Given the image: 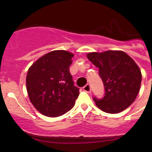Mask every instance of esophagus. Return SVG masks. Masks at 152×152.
I'll return each mask as SVG.
<instances>
[{
	"label": "esophagus",
	"mask_w": 152,
	"mask_h": 152,
	"mask_svg": "<svg viewBox=\"0 0 152 152\" xmlns=\"http://www.w3.org/2000/svg\"><path fill=\"white\" fill-rule=\"evenodd\" d=\"M83 90H85V92H87V93H91V91H92L91 86H90V85H89V84H87V85H86L85 87H83Z\"/></svg>",
	"instance_id": "esophagus-1"
}]
</instances>
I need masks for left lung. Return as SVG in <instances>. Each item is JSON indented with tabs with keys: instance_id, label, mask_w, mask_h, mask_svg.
<instances>
[{
	"instance_id": "8db88e82",
	"label": "left lung",
	"mask_w": 152,
	"mask_h": 152,
	"mask_svg": "<svg viewBox=\"0 0 152 152\" xmlns=\"http://www.w3.org/2000/svg\"><path fill=\"white\" fill-rule=\"evenodd\" d=\"M97 67L104 86L102 99L93 97L96 104L107 113H118L134 102L140 91L142 75L134 61L125 52L107 50L87 55Z\"/></svg>"
}]
</instances>
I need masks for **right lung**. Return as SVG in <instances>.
<instances>
[{
    "mask_svg": "<svg viewBox=\"0 0 152 152\" xmlns=\"http://www.w3.org/2000/svg\"><path fill=\"white\" fill-rule=\"evenodd\" d=\"M73 54L53 50L29 67L26 89L34 107L48 117H58L71 110L79 95L69 67Z\"/></svg>",
    "mask_w": 152,
    "mask_h": 152,
    "instance_id": "add662e5",
    "label": "right lung"
}]
</instances>
